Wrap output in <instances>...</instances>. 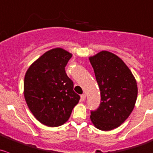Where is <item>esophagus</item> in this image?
<instances>
[{
	"mask_svg": "<svg viewBox=\"0 0 153 153\" xmlns=\"http://www.w3.org/2000/svg\"><path fill=\"white\" fill-rule=\"evenodd\" d=\"M86 99V95L85 94H82L81 96V101H82V102H84V100H85Z\"/></svg>",
	"mask_w": 153,
	"mask_h": 153,
	"instance_id": "esophagus-1",
	"label": "esophagus"
}]
</instances>
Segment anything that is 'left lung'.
Segmentation results:
<instances>
[{"label": "left lung", "instance_id": "8db88e82", "mask_svg": "<svg viewBox=\"0 0 153 153\" xmlns=\"http://www.w3.org/2000/svg\"><path fill=\"white\" fill-rule=\"evenodd\" d=\"M101 92V103L91 111L90 120L98 129L110 131L129 117L137 96L134 75L116 54L102 51L89 57Z\"/></svg>", "mask_w": 153, "mask_h": 153}]
</instances>
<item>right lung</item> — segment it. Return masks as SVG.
I'll return each instance as SVG.
<instances>
[{
  "mask_svg": "<svg viewBox=\"0 0 153 153\" xmlns=\"http://www.w3.org/2000/svg\"><path fill=\"white\" fill-rule=\"evenodd\" d=\"M72 54L61 48L46 51L30 65L24 81V96L38 121L57 127L69 120L79 95L65 70Z\"/></svg>",
  "mask_w": 153,
  "mask_h": 153,
  "instance_id": "right-lung-1",
  "label": "right lung"
}]
</instances>
